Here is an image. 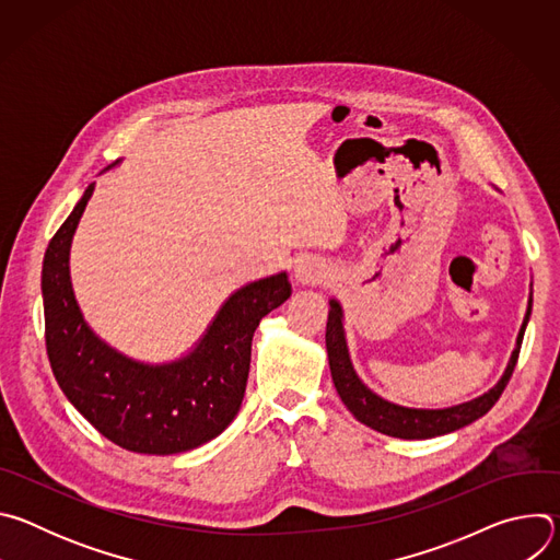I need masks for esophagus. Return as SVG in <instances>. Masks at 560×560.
<instances>
[{
    "instance_id": "1",
    "label": "esophagus",
    "mask_w": 560,
    "mask_h": 560,
    "mask_svg": "<svg viewBox=\"0 0 560 560\" xmlns=\"http://www.w3.org/2000/svg\"><path fill=\"white\" fill-rule=\"evenodd\" d=\"M326 277H328L326 266L316 264V261H312V259H305V261H301V264L294 268V279H296L301 285L322 283V281H326Z\"/></svg>"
}]
</instances>
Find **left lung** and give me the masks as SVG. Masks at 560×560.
Returning <instances> with one entry per match:
<instances>
[{
    "instance_id": "obj_1",
    "label": "left lung",
    "mask_w": 560,
    "mask_h": 560,
    "mask_svg": "<svg viewBox=\"0 0 560 560\" xmlns=\"http://www.w3.org/2000/svg\"><path fill=\"white\" fill-rule=\"evenodd\" d=\"M529 314H532V292H529L525 318H523L518 337H516V346L512 350V357L508 361L503 376L497 381L494 387H490L481 396L471 398V401H465V404H458L452 408L430 410V408H406V406L392 404V401H387V398L372 392L359 378V374L352 365V359H350V350H348V339H346V328H343V307L337 299H330L328 326H326V348H328V361H330L335 387L341 396V401L346 404V408L354 415V419L381 434H387L394 439H408V441L450 434L454 430H460V428L474 423L476 419H481L499 401V396L503 394V389L516 368Z\"/></svg>"
}]
</instances>
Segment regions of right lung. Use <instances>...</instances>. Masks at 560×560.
<instances>
[{
	"label": "right lung",
	"instance_id": "1",
	"mask_svg": "<svg viewBox=\"0 0 560 560\" xmlns=\"http://www.w3.org/2000/svg\"><path fill=\"white\" fill-rule=\"evenodd\" d=\"M93 190L95 184L77 201L44 255L42 294L52 374L77 412L115 445L156 456L195 450L238 415L255 330L292 294L288 272L234 290L188 354L168 363L126 357L86 324L70 281L72 234Z\"/></svg>",
	"mask_w": 560,
	"mask_h": 560
}]
</instances>
